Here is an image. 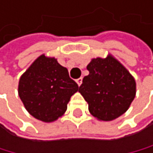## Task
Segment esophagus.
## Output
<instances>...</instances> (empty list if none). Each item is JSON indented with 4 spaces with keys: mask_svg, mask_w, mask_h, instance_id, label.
Returning a JSON list of instances; mask_svg holds the SVG:
<instances>
[{
    "mask_svg": "<svg viewBox=\"0 0 153 153\" xmlns=\"http://www.w3.org/2000/svg\"><path fill=\"white\" fill-rule=\"evenodd\" d=\"M82 81H83V78L82 77H80V78H78L77 80H76V82H77L78 86H80V85L82 84Z\"/></svg>",
    "mask_w": 153,
    "mask_h": 153,
    "instance_id": "34e87169",
    "label": "esophagus"
}]
</instances>
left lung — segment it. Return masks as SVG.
Segmentation results:
<instances>
[{
    "mask_svg": "<svg viewBox=\"0 0 153 153\" xmlns=\"http://www.w3.org/2000/svg\"><path fill=\"white\" fill-rule=\"evenodd\" d=\"M89 75L83 78L79 92L89 104L93 116L111 121L125 113L136 96V82L129 71L113 56L94 58Z\"/></svg>",
    "mask_w": 153,
    "mask_h": 153,
    "instance_id": "8db88e82",
    "label": "left lung"
}]
</instances>
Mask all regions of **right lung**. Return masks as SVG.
Listing matches in <instances>:
<instances>
[{
    "instance_id": "1",
    "label": "right lung",
    "mask_w": 153,
    "mask_h": 153,
    "mask_svg": "<svg viewBox=\"0 0 153 153\" xmlns=\"http://www.w3.org/2000/svg\"><path fill=\"white\" fill-rule=\"evenodd\" d=\"M78 85L53 57L41 56L23 74L18 95L27 111L43 122L56 121L67 109Z\"/></svg>"
}]
</instances>
